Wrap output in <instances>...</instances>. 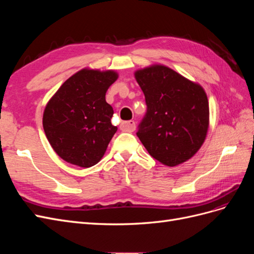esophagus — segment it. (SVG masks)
Segmentation results:
<instances>
[{
  "label": "esophagus",
  "instance_id": "34e87169",
  "mask_svg": "<svg viewBox=\"0 0 254 254\" xmlns=\"http://www.w3.org/2000/svg\"><path fill=\"white\" fill-rule=\"evenodd\" d=\"M121 129L123 131H128V132H132L135 130V123L134 121H127V122H123L121 124Z\"/></svg>",
  "mask_w": 254,
  "mask_h": 254
}]
</instances>
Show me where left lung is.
I'll return each mask as SVG.
<instances>
[{"mask_svg":"<svg viewBox=\"0 0 254 254\" xmlns=\"http://www.w3.org/2000/svg\"><path fill=\"white\" fill-rule=\"evenodd\" d=\"M145 95L147 112L136 135L149 155L176 166L201 147L209 129V102L200 84L163 64L134 72Z\"/></svg>","mask_w":254,"mask_h":254,"instance_id":"1","label":"left lung"}]
</instances>
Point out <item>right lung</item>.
Returning a JSON list of instances; mask_svg holds the SVG:
<instances>
[{
  "mask_svg": "<svg viewBox=\"0 0 254 254\" xmlns=\"http://www.w3.org/2000/svg\"><path fill=\"white\" fill-rule=\"evenodd\" d=\"M119 78L112 71L82 68L67 78L45 106L42 124L57 155L80 167L98 163L118 127L106 92Z\"/></svg>",
  "mask_w": 254,
  "mask_h": 254,
  "instance_id": "1",
  "label": "right lung"
}]
</instances>
